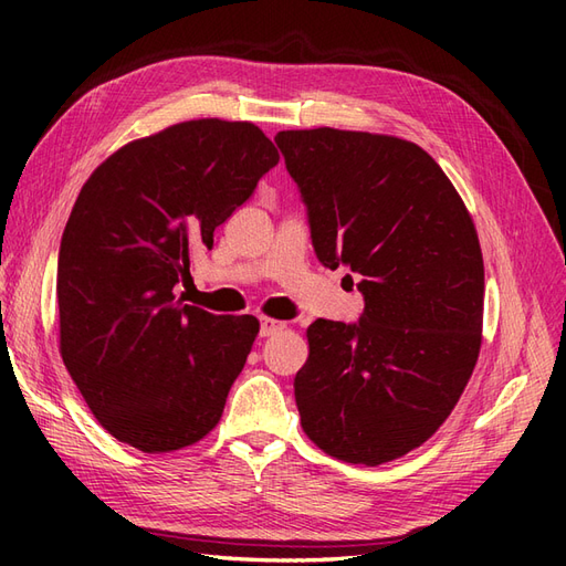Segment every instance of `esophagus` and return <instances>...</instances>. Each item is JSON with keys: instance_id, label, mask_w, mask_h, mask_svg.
I'll return each instance as SVG.
<instances>
[{"instance_id": "esophagus-1", "label": "esophagus", "mask_w": 566, "mask_h": 566, "mask_svg": "<svg viewBox=\"0 0 566 566\" xmlns=\"http://www.w3.org/2000/svg\"><path fill=\"white\" fill-rule=\"evenodd\" d=\"M283 328H285V323H283V321H279V318H269V316H264V318L260 321V335H262V337L276 335V333H281Z\"/></svg>"}]
</instances>
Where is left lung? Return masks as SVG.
<instances>
[{
    "label": "left lung",
    "instance_id": "8db88e82",
    "mask_svg": "<svg viewBox=\"0 0 566 566\" xmlns=\"http://www.w3.org/2000/svg\"><path fill=\"white\" fill-rule=\"evenodd\" d=\"M276 146L318 262L358 273L366 302L358 323L306 328L302 430L337 460L382 465L439 430L474 370L484 260L472 217L430 153L397 136L290 129Z\"/></svg>",
    "mask_w": 566,
    "mask_h": 566
}]
</instances>
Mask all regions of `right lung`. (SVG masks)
Returning a JSON list of instances; mask_svg holds the SVG:
<instances>
[{"mask_svg": "<svg viewBox=\"0 0 566 566\" xmlns=\"http://www.w3.org/2000/svg\"><path fill=\"white\" fill-rule=\"evenodd\" d=\"M276 165L260 127L208 117L123 146L82 186L59 250L61 356L117 441L179 451L224 413L260 321L214 316L172 290Z\"/></svg>", "mask_w": 566, "mask_h": 566, "instance_id": "right-lung-1", "label": "right lung"}]
</instances>
